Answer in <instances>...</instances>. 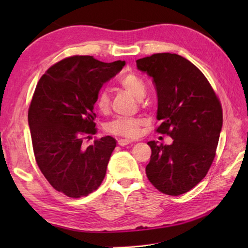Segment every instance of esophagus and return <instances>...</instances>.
Instances as JSON below:
<instances>
[{
	"label": "esophagus",
	"mask_w": 248,
	"mask_h": 248,
	"mask_svg": "<svg viewBox=\"0 0 248 248\" xmlns=\"http://www.w3.org/2000/svg\"><path fill=\"white\" fill-rule=\"evenodd\" d=\"M131 143H132V141H131L130 140H124V139L118 140V145L119 146H127V145H129Z\"/></svg>",
	"instance_id": "34e87169"
}]
</instances>
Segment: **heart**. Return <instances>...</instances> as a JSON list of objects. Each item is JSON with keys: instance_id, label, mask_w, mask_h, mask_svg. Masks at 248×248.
Segmentation results:
<instances>
[{"instance_id": "1", "label": "heart", "mask_w": 248, "mask_h": 248, "mask_svg": "<svg viewBox=\"0 0 248 248\" xmlns=\"http://www.w3.org/2000/svg\"><path fill=\"white\" fill-rule=\"evenodd\" d=\"M119 85L132 94L136 99H143L146 93V84L134 73H128L119 78ZM96 108L99 112L107 113L109 108V96L105 91H101L96 99ZM143 120L140 118L118 117L107 124V131L109 133L134 139L140 134V128Z\"/></svg>"}]
</instances>
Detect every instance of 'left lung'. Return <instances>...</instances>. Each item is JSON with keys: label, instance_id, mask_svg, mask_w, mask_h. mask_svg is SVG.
Returning a JSON list of instances; mask_svg holds the SVG:
<instances>
[{"label": "left lung", "instance_id": "obj_1", "mask_svg": "<svg viewBox=\"0 0 248 248\" xmlns=\"http://www.w3.org/2000/svg\"><path fill=\"white\" fill-rule=\"evenodd\" d=\"M136 66L152 78L156 89V132L173 140L170 145L148 141L146 175L160 192L178 196L197 186L212 164L222 107L202 72L180 55L157 53L138 60Z\"/></svg>", "mask_w": 248, "mask_h": 248}]
</instances>
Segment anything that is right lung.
<instances>
[{
	"mask_svg": "<svg viewBox=\"0 0 248 248\" xmlns=\"http://www.w3.org/2000/svg\"><path fill=\"white\" fill-rule=\"evenodd\" d=\"M124 65L72 56L37 84L28 117L35 159L51 186L68 197L87 196L105 177L116 140L104 136L87 148L82 143L97 132L93 110L100 89Z\"/></svg>",
	"mask_w": 248,
	"mask_h": 248,
	"instance_id": "1",
	"label": "right lung"
}]
</instances>
